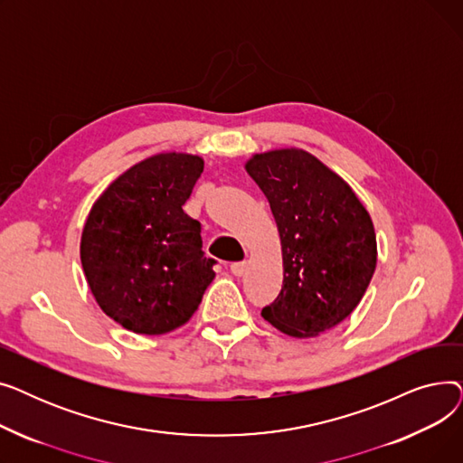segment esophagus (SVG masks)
Masks as SVG:
<instances>
[{"label":"esophagus","instance_id":"34e87169","mask_svg":"<svg viewBox=\"0 0 463 463\" xmlns=\"http://www.w3.org/2000/svg\"><path fill=\"white\" fill-rule=\"evenodd\" d=\"M246 270H248V260H240V262H232L231 264V272L234 274V276H244L246 274Z\"/></svg>","mask_w":463,"mask_h":463}]
</instances>
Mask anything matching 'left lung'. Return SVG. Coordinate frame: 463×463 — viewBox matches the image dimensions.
Instances as JSON below:
<instances>
[{
  "label": "left lung",
  "instance_id": "left-lung-1",
  "mask_svg": "<svg viewBox=\"0 0 463 463\" xmlns=\"http://www.w3.org/2000/svg\"><path fill=\"white\" fill-rule=\"evenodd\" d=\"M270 203L283 251V287L262 317L317 335L353 313L377 264L370 213L353 189L304 150L257 154L246 165Z\"/></svg>",
  "mask_w": 463,
  "mask_h": 463
}]
</instances>
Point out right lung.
<instances>
[{"label": "right lung", "mask_w": 463, "mask_h": 463, "mask_svg": "<svg viewBox=\"0 0 463 463\" xmlns=\"http://www.w3.org/2000/svg\"><path fill=\"white\" fill-rule=\"evenodd\" d=\"M204 161L159 154L121 175L93 204L80 260L101 309L124 328L156 335L182 326L213 279L201 223L182 206Z\"/></svg>", "instance_id": "obj_1"}]
</instances>
